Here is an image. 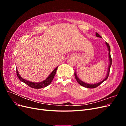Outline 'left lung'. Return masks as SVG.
Instances as JSON below:
<instances>
[{
  "label": "left lung",
  "mask_w": 126,
  "mask_h": 126,
  "mask_svg": "<svg viewBox=\"0 0 126 126\" xmlns=\"http://www.w3.org/2000/svg\"><path fill=\"white\" fill-rule=\"evenodd\" d=\"M96 36L97 37L101 38V36H100L99 35V34L97 32H96ZM106 45L107 46V47L108 50L109 51L108 55H109V65L108 66L107 74V76H106V78L104 80H102L100 82H98L97 83H94V84H89V83H86L85 82L81 81L80 79H79V78L77 77V73H76V72L75 71V78L76 79V80H77V81L78 82V83H79V85H80L81 86L84 87H86V88H96L98 86H99L101 84V83H102L103 82L105 81L107 79L108 76H109V74L110 67H111V64H112V59H111V55H110V46H109V45L107 43V42H106Z\"/></svg>",
  "instance_id": "8db88e82"
}]
</instances>
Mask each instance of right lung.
Masks as SVG:
<instances>
[{
	"label": "right lung",
	"mask_w": 126,
	"mask_h": 126,
	"mask_svg": "<svg viewBox=\"0 0 126 126\" xmlns=\"http://www.w3.org/2000/svg\"><path fill=\"white\" fill-rule=\"evenodd\" d=\"M57 68L58 67H57L55 69L53 70L51 73L49 75L48 77L44 80V81L40 82H31L28 80H26L25 79L22 78L19 74L18 73V71L17 69H16V72H17V75L18 76V78L22 82H23L25 83L28 86L32 88H35V89H40V88H43L47 87L49 85H50L51 82H52L53 79H54L55 75L56 73V71L57 69Z\"/></svg>",
	"instance_id": "add662e5"
}]
</instances>
